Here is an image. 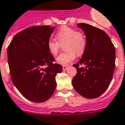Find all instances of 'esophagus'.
<instances>
[{
  "instance_id": "obj_1",
  "label": "esophagus",
  "mask_w": 125,
  "mask_h": 125,
  "mask_svg": "<svg viewBox=\"0 0 125 125\" xmlns=\"http://www.w3.org/2000/svg\"><path fill=\"white\" fill-rule=\"evenodd\" d=\"M67 68H68V66H67V65H63V71L67 70Z\"/></svg>"
}]
</instances>
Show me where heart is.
<instances>
[{"label":"heart","mask_w":125,"mask_h":125,"mask_svg":"<svg viewBox=\"0 0 125 125\" xmlns=\"http://www.w3.org/2000/svg\"><path fill=\"white\" fill-rule=\"evenodd\" d=\"M58 42L49 39L47 42V48L49 53L53 55L58 53L60 44L65 42L64 53H61L56 58V62L62 65H67L73 61L76 56L83 53L86 48V40L83 34L76 30L68 26H63L56 33Z\"/></svg>","instance_id":"obj_1"}]
</instances>
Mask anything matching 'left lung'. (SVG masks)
Wrapping results in <instances>:
<instances>
[{
  "label": "left lung",
  "instance_id": "1",
  "mask_svg": "<svg viewBox=\"0 0 125 125\" xmlns=\"http://www.w3.org/2000/svg\"><path fill=\"white\" fill-rule=\"evenodd\" d=\"M86 36V48L81 60L74 66L77 74L72 84L79 95L94 99L104 93L111 81L115 66V49L103 30L91 25H77ZM84 65L85 67H79Z\"/></svg>",
  "mask_w": 125,
  "mask_h": 125
}]
</instances>
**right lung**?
<instances>
[{"label":"right lung","mask_w":125,"mask_h":125,"mask_svg":"<svg viewBox=\"0 0 125 125\" xmlns=\"http://www.w3.org/2000/svg\"><path fill=\"white\" fill-rule=\"evenodd\" d=\"M54 29L50 26L28 28L16 34L7 49L12 81L32 102H44L52 97L57 85L55 75L62 72V65L53 63L54 58L47 48Z\"/></svg>","instance_id":"add662e5"}]
</instances>
